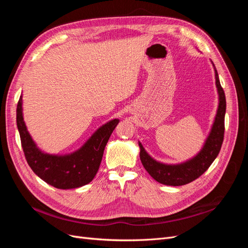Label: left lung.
Returning <instances> with one entry per match:
<instances>
[{
  "instance_id": "1",
  "label": "left lung",
  "mask_w": 248,
  "mask_h": 248,
  "mask_svg": "<svg viewBox=\"0 0 248 248\" xmlns=\"http://www.w3.org/2000/svg\"><path fill=\"white\" fill-rule=\"evenodd\" d=\"M211 63L214 68L215 85L217 93H218V107H217L211 129H210L208 137L200 152L186 161L169 164L154 159L153 157L148 154L145 148L142 147L141 142L139 141L140 149V158L142 166H144L150 176L161 184L181 186L192 182L193 180L198 179L209 169L220 151L224 134V115H226L227 102L223 89L220 86L218 73H217L212 61Z\"/></svg>"
}]
</instances>
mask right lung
Here are the masks:
<instances>
[{
  "label": "right lung",
  "mask_w": 248,
  "mask_h": 248,
  "mask_svg": "<svg viewBox=\"0 0 248 248\" xmlns=\"http://www.w3.org/2000/svg\"><path fill=\"white\" fill-rule=\"evenodd\" d=\"M119 122V119H112L100 126L77 151L64 155L49 154L36 145L27 129L22 95L17 103L16 123L28 164L44 182L59 189L78 188L92 181L100 167L104 148Z\"/></svg>",
  "instance_id": "right-lung-1"
}]
</instances>
